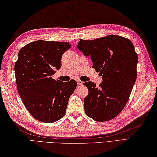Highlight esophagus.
<instances>
[{
  "instance_id": "1",
  "label": "esophagus",
  "mask_w": 157,
  "mask_h": 157,
  "mask_svg": "<svg viewBox=\"0 0 157 157\" xmlns=\"http://www.w3.org/2000/svg\"><path fill=\"white\" fill-rule=\"evenodd\" d=\"M77 83H78V85H82L83 84V82L81 80H78V81H77Z\"/></svg>"
}]
</instances>
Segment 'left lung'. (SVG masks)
I'll return each instance as SVG.
<instances>
[{
	"instance_id": "8db88e82",
	"label": "left lung",
	"mask_w": 157,
	"mask_h": 157,
	"mask_svg": "<svg viewBox=\"0 0 157 157\" xmlns=\"http://www.w3.org/2000/svg\"><path fill=\"white\" fill-rule=\"evenodd\" d=\"M78 48L90 56L92 67L102 78L99 87L92 82L84 84L88 89L84 100L86 114L96 121L111 120L125 107L137 78L134 46L128 38L109 35L92 40L80 39Z\"/></svg>"
}]
</instances>
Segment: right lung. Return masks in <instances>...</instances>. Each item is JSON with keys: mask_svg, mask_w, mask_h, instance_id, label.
Here are the masks:
<instances>
[{"mask_svg": "<svg viewBox=\"0 0 157 157\" xmlns=\"http://www.w3.org/2000/svg\"><path fill=\"white\" fill-rule=\"evenodd\" d=\"M69 42L37 40L20 49L15 64L17 88L25 108L35 119L53 123L65 115L69 97L77 87L74 79L52 78L61 67Z\"/></svg>", "mask_w": 157, "mask_h": 157, "instance_id": "right-lung-1", "label": "right lung"}]
</instances>
